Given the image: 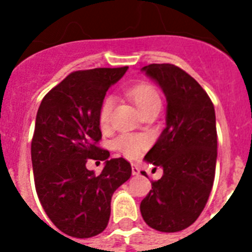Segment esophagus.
Segmentation results:
<instances>
[{
  "label": "esophagus",
  "mask_w": 252,
  "mask_h": 252,
  "mask_svg": "<svg viewBox=\"0 0 252 252\" xmlns=\"http://www.w3.org/2000/svg\"><path fill=\"white\" fill-rule=\"evenodd\" d=\"M132 174L133 175H140V168H138L137 165H132Z\"/></svg>",
  "instance_id": "34e87169"
}]
</instances>
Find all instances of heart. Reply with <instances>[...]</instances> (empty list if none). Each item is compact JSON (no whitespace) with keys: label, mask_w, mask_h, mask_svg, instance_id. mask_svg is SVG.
Returning <instances> with one entry per match:
<instances>
[{"label":"heart","mask_w":252,"mask_h":252,"mask_svg":"<svg viewBox=\"0 0 252 252\" xmlns=\"http://www.w3.org/2000/svg\"><path fill=\"white\" fill-rule=\"evenodd\" d=\"M128 96L132 99V102L136 104L141 114L150 107L159 104V96H158L157 91L149 84H138L130 87L128 90ZM112 108H114V98L107 96L103 100L100 110H99V123L102 126H108ZM146 145H148V140L144 136H138V134H120L114 141V146L116 148V150H119L120 153L128 158L138 157L142 150L145 149Z\"/></svg>","instance_id":"obj_1"}]
</instances>
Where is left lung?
I'll return each mask as SVG.
<instances>
[{
	"instance_id": "obj_1",
	"label": "left lung",
	"mask_w": 252,
	"mask_h": 252,
	"mask_svg": "<svg viewBox=\"0 0 252 252\" xmlns=\"http://www.w3.org/2000/svg\"><path fill=\"white\" fill-rule=\"evenodd\" d=\"M166 95V128L145 161L163 170L161 179L141 201L142 219L150 227L175 233L195 222L213 187L217 159L215 107L203 87L172 64L141 69ZM144 175L145 172L142 171Z\"/></svg>"
}]
</instances>
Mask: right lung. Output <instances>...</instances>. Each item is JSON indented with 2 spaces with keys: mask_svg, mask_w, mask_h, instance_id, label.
<instances>
[{
  "mask_svg": "<svg viewBox=\"0 0 252 252\" xmlns=\"http://www.w3.org/2000/svg\"><path fill=\"white\" fill-rule=\"evenodd\" d=\"M95 68L70 73L41 100L31 142L33 179L41 207L55 226L74 238H90L106 229L111 197L130 178L124 158H108L99 110L111 85L126 72ZM87 159L105 161L99 176L86 168Z\"/></svg>",
  "mask_w": 252,
  "mask_h": 252,
  "instance_id": "add662e5",
  "label": "right lung"
}]
</instances>
